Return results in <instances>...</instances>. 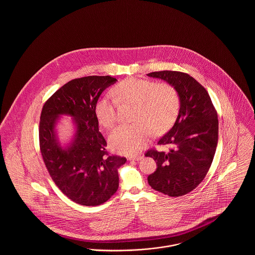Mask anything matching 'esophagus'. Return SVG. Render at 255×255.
I'll list each match as a JSON object with an SVG mask.
<instances>
[{
  "label": "esophagus",
  "instance_id": "esophagus-1",
  "mask_svg": "<svg viewBox=\"0 0 255 255\" xmlns=\"http://www.w3.org/2000/svg\"><path fill=\"white\" fill-rule=\"evenodd\" d=\"M142 158V156H135V157H130L128 158L129 160H139Z\"/></svg>",
  "mask_w": 255,
  "mask_h": 255
}]
</instances>
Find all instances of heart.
<instances>
[{"label":"heart","mask_w":255,"mask_h":255,"mask_svg":"<svg viewBox=\"0 0 255 255\" xmlns=\"http://www.w3.org/2000/svg\"><path fill=\"white\" fill-rule=\"evenodd\" d=\"M113 97H100L95 106L98 122L105 128L118 122V104H133V123L122 124L109 134L111 148L125 155L139 153L149 142L152 133L169 130L180 110V97L174 86L166 82L131 77L113 88Z\"/></svg>","instance_id":"obj_1"}]
</instances>
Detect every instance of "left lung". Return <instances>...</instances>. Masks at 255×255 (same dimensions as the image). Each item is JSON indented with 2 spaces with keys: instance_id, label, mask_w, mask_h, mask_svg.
<instances>
[{
  "instance_id": "left-lung-1",
  "label": "left lung",
  "mask_w": 255,
  "mask_h": 255,
  "mask_svg": "<svg viewBox=\"0 0 255 255\" xmlns=\"http://www.w3.org/2000/svg\"><path fill=\"white\" fill-rule=\"evenodd\" d=\"M147 75L174 86L181 104L174 126L158 142L174 148L168 153L155 148L145 153L158 166L148 176V183L170 197L183 196L202 182L210 168L218 143L217 112L206 89L189 74L161 71Z\"/></svg>"
}]
</instances>
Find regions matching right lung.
<instances>
[{"label":"right lung","instance_id":"right-lung-1","mask_svg":"<svg viewBox=\"0 0 255 255\" xmlns=\"http://www.w3.org/2000/svg\"><path fill=\"white\" fill-rule=\"evenodd\" d=\"M117 81L109 75L73 79L49 97L41 112L39 144L49 176L63 194L82 206H99L117 192L118 168L127 160L106 151L95 114L102 92ZM60 114L73 116L77 125L75 139L65 149L54 131Z\"/></svg>","mask_w":255,"mask_h":255}]
</instances>
